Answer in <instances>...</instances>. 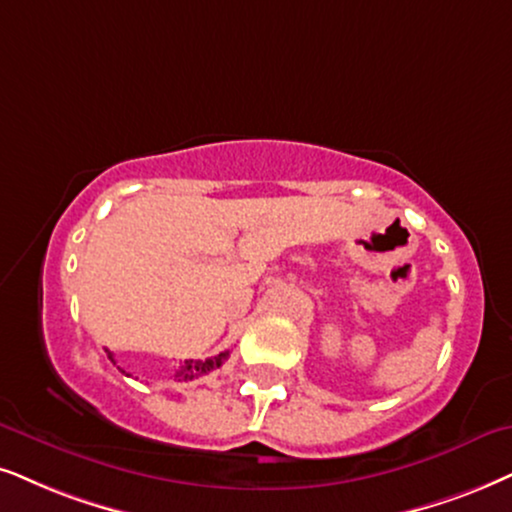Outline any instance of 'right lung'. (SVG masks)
<instances>
[{
  "label": "right lung",
  "instance_id": "add662e5",
  "mask_svg": "<svg viewBox=\"0 0 512 512\" xmlns=\"http://www.w3.org/2000/svg\"><path fill=\"white\" fill-rule=\"evenodd\" d=\"M226 357H229V352H222V354H217V357H210V359L184 361V366L179 368V373L174 375V378L181 380V383H189V380L203 378V375H208L210 371H215V368L222 366ZM111 361H113V357H111Z\"/></svg>",
  "mask_w": 512,
  "mask_h": 512
}]
</instances>
